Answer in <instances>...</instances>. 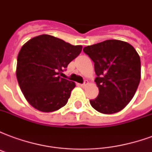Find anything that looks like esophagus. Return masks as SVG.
Instances as JSON below:
<instances>
[{
    "instance_id": "1",
    "label": "esophagus",
    "mask_w": 152,
    "mask_h": 152,
    "mask_svg": "<svg viewBox=\"0 0 152 152\" xmlns=\"http://www.w3.org/2000/svg\"><path fill=\"white\" fill-rule=\"evenodd\" d=\"M87 85H88V82H87V81H85V83H83V84H80V86L81 87H83V88H84V87H86Z\"/></svg>"
}]
</instances>
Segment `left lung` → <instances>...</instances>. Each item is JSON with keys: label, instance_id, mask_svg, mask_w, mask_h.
Instances as JSON below:
<instances>
[{"label": "left lung", "instance_id": "left-lung-1", "mask_svg": "<svg viewBox=\"0 0 152 152\" xmlns=\"http://www.w3.org/2000/svg\"><path fill=\"white\" fill-rule=\"evenodd\" d=\"M94 62L99 95L90 100L94 109L102 114L120 111L131 102L141 78L140 55L129 43L107 40L83 48Z\"/></svg>", "mask_w": 152, "mask_h": 152}]
</instances>
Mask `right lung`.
Masks as SVG:
<instances>
[{"mask_svg":"<svg viewBox=\"0 0 152 152\" xmlns=\"http://www.w3.org/2000/svg\"><path fill=\"white\" fill-rule=\"evenodd\" d=\"M82 49V45H73L48 34L33 37L22 45L16 75L22 94L32 107L48 113L66 104L75 83L60 75Z\"/></svg>","mask_w":152,"mask_h":152,"instance_id":"obj_1","label":"right lung"}]
</instances>
